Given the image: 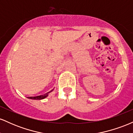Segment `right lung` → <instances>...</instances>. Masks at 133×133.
Here are the masks:
<instances>
[{
    "instance_id": "add662e5",
    "label": "right lung",
    "mask_w": 133,
    "mask_h": 133,
    "mask_svg": "<svg viewBox=\"0 0 133 133\" xmlns=\"http://www.w3.org/2000/svg\"><path fill=\"white\" fill-rule=\"evenodd\" d=\"M52 91H50V92L45 93V94H43V95H41V96H35V97H28V98L29 99H42L45 98L47 96H48V94L49 92H51Z\"/></svg>"
}]
</instances>
